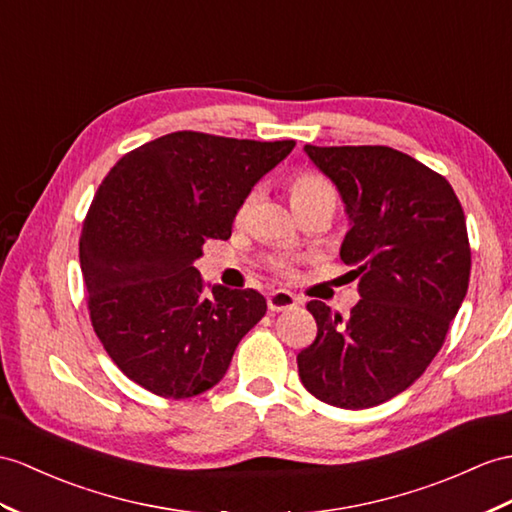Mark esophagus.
<instances>
[{
	"label": "esophagus",
	"mask_w": 512,
	"mask_h": 512,
	"mask_svg": "<svg viewBox=\"0 0 512 512\" xmlns=\"http://www.w3.org/2000/svg\"><path fill=\"white\" fill-rule=\"evenodd\" d=\"M299 304V297L293 295L291 291H273L267 295V306L269 310H276V313H280V310H291Z\"/></svg>",
	"instance_id": "esophagus-1"
}]
</instances>
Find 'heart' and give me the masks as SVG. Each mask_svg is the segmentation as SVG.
<instances>
[{
	"instance_id": "heart-1",
	"label": "heart",
	"mask_w": 512,
	"mask_h": 512,
	"mask_svg": "<svg viewBox=\"0 0 512 512\" xmlns=\"http://www.w3.org/2000/svg\"><path fill=\"white\" fill-rule=\"evenodd\" d=\"M258 191H249L247 197L241 202L239 210H236V219L245 221L252 213V208L256 204ZM291 202L295 208L299 206H308V204H317V202H336V193L332 189V184L319 176L315 171H299L291 180Z\"/></svg>"
}]
</instances>
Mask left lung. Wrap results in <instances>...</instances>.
I'll list each match as a JSON object with an SVG mask.
<instances>
[{"mask_svg": "<svg viewBox=\"0 0 512 512\" xmlns=\"http://www.w3.org/2000/svg\"><path fill=\"white\" fill-rule=\"evenodd\" d=\"M304 152L341 193V260L360 299L347 319L308 302L317 339L297 354L299 378L330 406L371 408L406 391L441 350L469 286L465 213L450 182L393 147Z\"/></svg>", "mask_w": 512, "mask_h": 512, "instance_id": "1", "label": "left lung"}]
</instances>
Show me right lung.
I'll return each instance as SVG.
<instances>
[{
  "mask_svg": "<svg viewBox=\"0 0 512 512\" xmlns=\"http://www.w3.org/2000/svg\"><path fill=\"white\" fill-rule=\"evenodd\" d=\"M295 141L171 132L132 149L99 184L80 236L93 330L130 380L184 400L226 376L243 336L265 317L254 289L195 269L208 239H230L254 184Z\"/></svg>",
  "mask_w": 512,
  "mask_h": 512,
  "instance_id": "add662e5",
  "label": "right lung"
}]
</instances>
